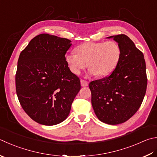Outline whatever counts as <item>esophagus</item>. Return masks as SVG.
Returning a JSON list of instances; mask_svg holds the SVG:
<instances>
[{
	"label": "esophagus",
	"instance_id": "1",
	"mask_svg": "<svg viewBox=\"0 0 157 157\" xmlns=\"http://www.w3.org/2000/svg\"><path fill=\"white\" fill-rule=\"evenodd\" d=\"M81 84L82 87H86L89 85V82L87 81H85L83 79L81 80Z\"/></svg>",
	"mask_w": 157,
	"mask_h": 157
}]
</instances>
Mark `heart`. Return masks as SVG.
I'll return each mask as SVG.
<instances>
[{
	"label": "heart",
	"instance_id": "heart-1",
	"mask_svg": "<svg viewBox=\"0 0 157 157\" xmlns=\"http://www.w3.org/2000/svg\"><path fill=\"white\" fill-rule=\"evenodd\" d=\"M76 52L65 56L70 70L75 75H80L88 65L90 75L107 76L115 69L121 57L120 47L113 41L84 43L78 46Z\"/></svg>",
	"mask_w": 157,
	"mask_h": 157
}]
</instances>
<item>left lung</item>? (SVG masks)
Wrapping results in <instances>:
<instances>
[{"mask_svg": "<svg viewBox=\"0 0 157 157\" xmlns=\"http://www.w3.org/2000/svg\"><path fill=\"white\" fill-rule=\"evenodd\" d=\"M113 38L121 49L115 69L106 77L91 81V105L101 122L115 125L129 120L140 109L147 88L146 61L134 42L121 34Z\"/></svg>", "mask_w": 157, "mask_h": 157, "instance_id": "obj_1", "label": "left lung"}]
</instances>
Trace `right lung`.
<instances>
[{
  "mask_svg": "<svg viewBox=\"0 0 157 157\" xmlns=\"http://www.w3.org/2000/svg\"><path fill=\"white\" fill-rule=\"evenodd\" d=\"M70 42L43 33L33 38L20 52L16 94L24 111L40 124L56 125L66 120L81 90L79 78L65 59Z\"/></svg>",
  "mask_w": 157,
  "mask_h": 157,
  "instance_id": "obj_1",
  "label": "right lung"
}]
</instances>
